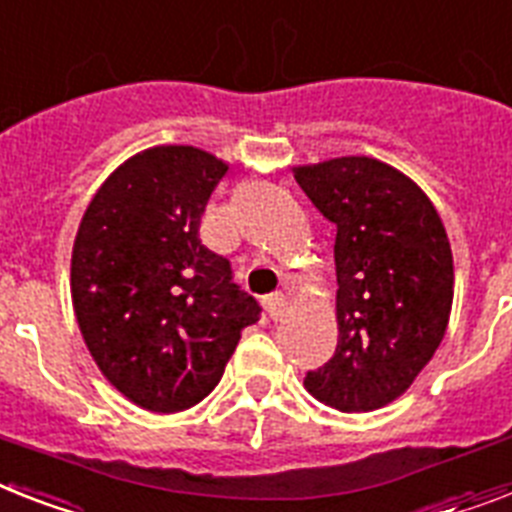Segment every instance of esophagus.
Returning a JSON list of instances; mask_svg holds the SVG:
<instances>
[{
	"instance_id": "obj_1",
	"label": "esophagus",
	"mask_w": 512,
	"mask_h": 512,
	"mask_svg": "<svg viewBox=\"0 0 512 512\" xmlns=\"http://www.w3.org/2000/svg\"><path fill=\"white\" fill-rule=\"evenodd\" d=\"M263 305L265 310H268V315L273 318V321H281L286 313V297L281 292H273L268 294V297L263 299Z\"/></svg>"
}]
</instances>
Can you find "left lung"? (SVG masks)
Masks as SVG:
<instances>
[{
  "label": "left lung",
  "instance_id": "left-lung-1",
  "mask_svg": "<svg viewBox=\"0 0 512 512\" xmlns=\"http://www.w3.org/2000/svg\"><path fill=\"white\" fill-rule=\"evenodd\" d=\"M294 178L336 226L334 357L307 371L315 400L368 413L410 389L442 344L452 310V249L423 189L373 157L299 165Z\"/></svg>",
  "mask_w": 512,
  "mask_h": 512
}]
</instances>
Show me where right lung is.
<instances>
[{"instance_id": "right-lung-1", "label": "right lung", "mask_w": 512, "mask_h": 512, "mask_svg": "<svg viewBox=\"0 0 512 512\" xmlns=\"http://www.w3.org/2000/svg\"><path fill=\"white\" fill-rule=\"evenodd\" d=\"M228 165L197 147H152L99 186L78 226L70 294L83 342L134 405L178 413L218 386L260 305L199 239Z\"/></svg>"}]
</instances>
